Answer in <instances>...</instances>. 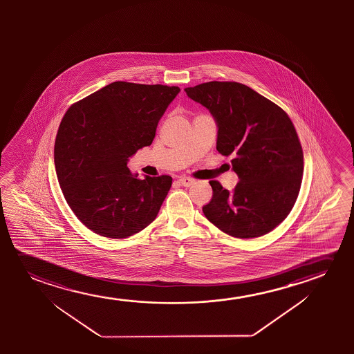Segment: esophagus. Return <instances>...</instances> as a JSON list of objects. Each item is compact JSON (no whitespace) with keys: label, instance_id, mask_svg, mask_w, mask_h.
<instances>
[{"label":"esophagus","instance_id":"34e87169","mask_svg":"<svg viewBox=\"0 0 354 354\" xmlns=\"http://www.w3.org/2000/svg\"><path fill=\"white\" fill-rule=\"evenodd\" d=\"M178 181H179L180 185H183L185 187H189L191 185L194 184V179H191V178H186V176H181V178H179Z\"/></svg>","mask_w":354,"mask_h":354}]
</instances>
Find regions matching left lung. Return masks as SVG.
Segmentation results:
<instances>
[{"label":"left lung","mask_w":354,"mask_h":354,"mask_svg":"<svg viewBox=\"0 0 354 354\" xmlns=\"http://www.w3.org/2000/svg\"><path fill=\"white\" fill-rule=\"evenodd\" d=\"M207 107L218 127L216 150L233 156L239 183L232 192L212 180L205 218L236 238L271 232L289 215L300 191L304 153L289 116L261 94L237 82L185 88Z\"/></svg>","instance_id":"1"}]
</instances>
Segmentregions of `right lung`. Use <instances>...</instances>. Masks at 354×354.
<instances>
[{"instance_id":"right-lung-1","label":"right lung","mask_w":354,"mask_h":354,"mask_svg":"<svg viewBox=\"0 0 354 354\" xmlns=\"http://www.w3.org/2000/svg\"><path fill=\"white\" fill-rule=\"evenodd\" d=\"M180 88L110 83L68 109L59 126L54 165L78 220L102 237L121 239L155 220L171 176L138 179L127 167L155 139L156 129Z\"/></svg>"}]
</instances>
